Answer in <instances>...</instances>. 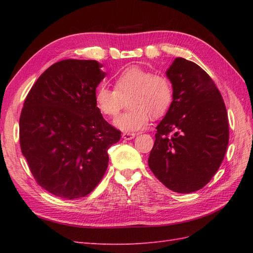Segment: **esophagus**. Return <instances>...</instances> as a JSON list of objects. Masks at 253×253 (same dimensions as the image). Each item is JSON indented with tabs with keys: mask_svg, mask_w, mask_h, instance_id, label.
Masks as SVG:
<instances>
[{
	"mask_svg": "<svg viewBox=\"0 0 253 253\" xmlns=\"http://www.w3.org/2000/svg\"><path fill=\"white\" fill-rule=\"evenodd\" d=\"M135 133H131V132H124L123 133V138L125 139V140H131L132 138H135Z\"/></svg>",
	"mask_w": 253,
	"mask_h": 253,
	"instance_id": "34e87169",
	"label": "esophagus"
}]
</instances>
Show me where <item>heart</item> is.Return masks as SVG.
I'll use <instances>...</instances> for the list:
<instances>
[{"mask_svg":"<svg viewBox=\"0 0 253 253\" xmlns=\"http://www.w3.org/2000/svg\"><path fill=\"white\" fill-rule=\"evenodd\" d=\"M174 89L169 78L140 67H129L114 80V89L101 84L95 90V106L102 114L115 117L128 103L127 112L114 122L123 131L132 132L147 126L149 116L162 117L173 102Z\"/></svg>","mask_w":253,"mask_h":253,"instance_id":"1","label":"heart"}]
</instances>
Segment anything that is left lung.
I'll list each match as a JSON object with an SVG mask.
<instances>
[{
    "mask_svg": "<svg viewBox=\"0 0 253 253\" xmlns=\"http://www.w3.org/2000/svg\"><path fill=\"white\" fill-rule=\"evenodd\" d=\"M173 102L157 126L148 160L169 189L189 193L215 175L228 146L227 111L212 78L196 63L177 57L166 72Z\"/></svg>",
    "mask_w": 253,
    "mask_h": 253,
    "instance_id": "8db88e82",
    "label": "left lung"
}]
</instances>
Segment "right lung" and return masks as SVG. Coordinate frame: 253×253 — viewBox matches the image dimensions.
I'll return each instance as SVG.
<instances>
[{
  "label": "right lung",
  "mask_w": 253,
  "mask_h": 253,
  "mask_svg": "<svg viewBox=\"0 0 253 253\" xmlns=\"http://www.w3.org/2000/svg\"><path fill=\"white\" fill-rule=\"evenodd\" d=\"M92 60H64L38 78L19 118V143L37 184L63 199L83 198L104 176L121 131L96 109L105 73Z\"/></svg>",
  "instance_id": "obj_1"
}]
</instances>
